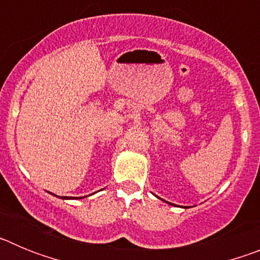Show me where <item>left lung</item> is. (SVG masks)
<instances>
[{
  "label": "left lung",
  "mask_w": 260,
  "mask_h": 260,
  "mask_svg": "<svg viewBox=\"0 0 260 260\" xmlns=\"http://www.w3.org/2000/svg\"><path fill=\"white\" fill-rule=\"evenodd\" d=\"M164 202H165V201H164ZM169 204H172V203H169Z\"/></svg>",
  "instance_id": "8db88e82"
}]
</instances>
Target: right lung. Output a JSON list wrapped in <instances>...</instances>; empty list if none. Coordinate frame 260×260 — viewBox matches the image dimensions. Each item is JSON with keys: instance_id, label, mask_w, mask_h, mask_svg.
Masks as SVG:
<instances>
[{"instance_id": "add662e5", "label": "right lung", "mask_w": 260, "mask_h": 260, "mask_svg": "<svg viewBox=\"0 0 260 260\" xmlns=\"http://www.w3.org/2000/svg\"><path fill=\"white\" fill-rule=\"evenodd\" d=\"M63 199H70V198H65V197H63Z\"/></svg>"}]
</instances>
